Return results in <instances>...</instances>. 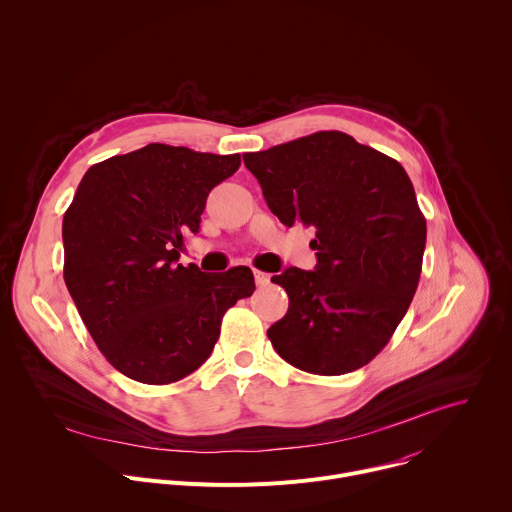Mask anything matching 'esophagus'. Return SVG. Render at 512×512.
<instances>
[{
	"label": "esophagus",
	"instance_id": "esophagus-1",
	"mask_svg": "<svg viewBox=\"0 0 512 512\" xmlns=\"http://www.w3.org/2000/svg\"><path fill=\"white\" fill-rule=\"evenodd\" d=\"M253 275H255V283H257L259 287H265V285H269V283H271V275H269V273H265V271L255 269V271H253Z\"/></svg>",
	"mask_w": 512,
	"mask_h": 512
}]
</instances>
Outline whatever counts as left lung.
<instances>
[{
    "mask_svg": "<svg viewBox=\"0 0 512 512\" xmlns=\"http://www.w3.org/2000/svg\"><path fill=\"white\" fill-rule=\"evenodd\" d=\"M285 227L316 229V271L271 281L289 296L267 336L291 367L336 377L369 364L391 340L419 283L425 216L403 166L342 131H318L245 154Z\"/></svg>",
    "mask_w": 512,
    "mask_h": 512,
    "instance_id": "8db88e82",
    "label": "left lung"
}]
</instances>
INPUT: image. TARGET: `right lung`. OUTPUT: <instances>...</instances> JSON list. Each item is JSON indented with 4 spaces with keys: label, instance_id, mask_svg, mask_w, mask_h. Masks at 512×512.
Here are the masks:
<instances>
[{
    "label": "right lung",
    "instance_id": "right-lung-1",
    "mask_svg": "<svg viewBox=\"0 0 512 512\" xmlns=\"http://www.w3.org/2000/svg\"><path fill=\"white\" fill-rule=\"evenodd\" d=\"M241 156L150 143L87 170L64 212V283L95 344L125 377L176 383L210 356L221 322L255 291L253 271L176 265L208 192Z\"/></svg>",
    "mask_w": 512,
    "mask_h": 512
}]
</instances>
